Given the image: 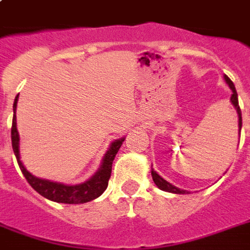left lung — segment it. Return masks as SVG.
I'll return each instance as SVG.
<instances>
[{"label": "left lung", "mask_w": 250, "mask_h": 250, "mask_svg": "<svg viewBox=\"0 0 250 250\" xmlns=\"http://www.w3.org/2000/svg\"><path fill=\"white\" fill-rule=\"evenodd\" d=\"M225 80L226 83L229 84V86L231 88L232 90V96H231V102H232V105L235 106V109L237 111V115H239V128L241 131V125H243V119H241V110H240V106H239V100H237V92H236V88L233 85L232 80L229 79V76L225 75ZM152 178H153V182L156 183V186L162 190H166V192H170V193H176V194H186L188 193L187 190H183V189H179L176 187H174L172 184H170L168 182H166L164 178H161L160 175L157 174L156 171L152 168Z\"/></svg>", "instance_id": "1"}]
</instances>
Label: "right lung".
Wrapping results in <instances>:
<instances>
[{"label":"right lung","mask_w":250,"mask_h":250,"mask_svg":"<svg viewBox=\"0 0 250 250\" xmlns=\"http://www.w3.org/2000/svg\"><path fill=\"white\" fill-rule=\"evenodd\" d=\"M18 96L15 97L13 106L14 115L13 125H11V144H13V150L15 157H17L18 165L21 167V172L24 175V178L27 179V182L29 183V186L32 187L36 192H39L41 196H44L45 198L54 202H62V204H84V202H89L94 198L100 197L104 193V190L107 188L109 179L111 176L113 161L117 156L119 148L122 146V143L125 141V137L111 143L109 150L106 152L105 157L102 160L101 167L98 168L97 172L89 180H86L82 184L64 186L62 183L50 182V180L36 178V176H33L31 172L25 170V167L21 164V156H19V133H18L17 129V115H15Z\"/></svg>","instance_id":"right-lung-1"}]
</instances>
